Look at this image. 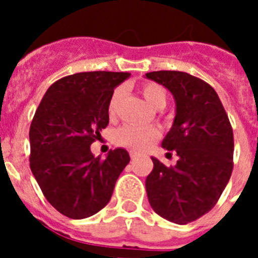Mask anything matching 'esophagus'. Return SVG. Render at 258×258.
Here are the masks:
<instances>
[{
  "mask_svg": "<svg viewBox=\"0 0 258 258\" xmlns=\"http://www.w3.org/2000/svg\"><path fill=\"white\" fill-rule=\"evenodd\" d=\"M140 156V154H137V152L134 151H131V157H132V160H136L137 157Z\"/></svg>",
  "mask_w": 258,
  "mask_h": 258,
  "instance_id": "34e87169",
  "label": "esophagus"
}]
</instances>
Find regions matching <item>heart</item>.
<instances>
[{
    "label": "heart",
    "mask_w": 258,
    "mask_h": 258,
    "mask_svg": "<svg viewBox=\"0 0 258 258\" xmlns=\"http://www.w3.org/2000/svg\"><path fill=\"white\" fill-rule=\"evenodd\" d=\"M142 94L146 102L155 109H161L166 104V93L163 86L154 83H147L142 86ZM122 89H116L108 103L109 116H115L117 111L118 102L121 99ZM160 137V132L156 127L141 126V125L126 124L117 129L115 133V142L118 146L134 150V151H143L152 145Z\"/></svg>",
    "instance_id": "1"
}]
</instances>
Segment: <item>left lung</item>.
I'll return each mask as SVG.
<instances>
[{
  "label": "left lung",
  "instance_id": "1",
  "mask_svg": "<svg viewBox=\"0 0 258 258\" xmlns=\"http://www.w3.org/2000/svg\"><path fill=\"white\" fill-rule=\"evenodd\" d=\"M146 77L174 97V122L161 145L178 156L174 166L151 157L147 198L159 216L186 225L208 213L226 187L234 168L232 127L216 90L202 79L179 71H155Z\"/></svg>",
  "mask_w": 258,
  "mask_h": 258
}]
</instances>
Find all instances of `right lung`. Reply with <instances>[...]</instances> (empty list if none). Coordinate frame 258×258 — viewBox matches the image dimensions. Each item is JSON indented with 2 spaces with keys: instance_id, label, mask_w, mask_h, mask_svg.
I'll return each mask as SVG.
<instances>
[{
  "instance_id": "right-lung-1",
  "label": "right lung",
  "mask_w": 258,
  "mask_h": 258,
  "mask_svg": "<svg viewBox=\"0 0 258 258\" xmlns=\"http://www.w3.org/2000/svg\"><path fill=\"white\" fill-rule=\"evenodd\" d=\"M127 72H80L52 84L29 127V166L41 191L59 213L81 220L108 204L126 150L94 157L90 145L108 125V103Z\"/></svg>"
}]
</instances>
